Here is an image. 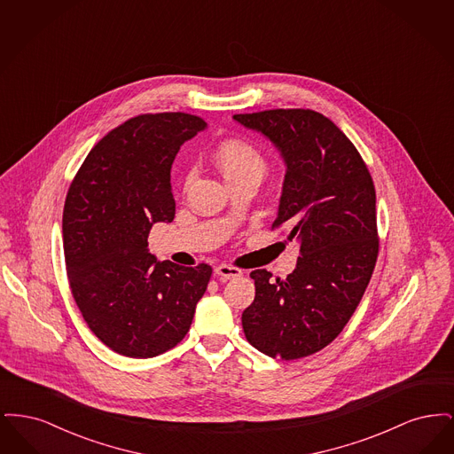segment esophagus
Instances as JSON below:
<instances>
[{"label": "esophagus", "mask_w": 454, "mask_h": 454, "mask_svg": "<svg viewBox=\"0 0 454 454\" xmlns=\"http://www.w3.org/2000/svg\"><path fill=\"white\" fill-rule=\"evenodd\" d=\"M215 272H216L219 278H223V279H233V278H239V276H241V270H239L238 267L230 265V263H221V265H217L216 269H215Z\"/></svg>", "instance_id": "34e87169"}]
</instances>
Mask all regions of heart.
I'll list each match as a JSON object with an SVG mask.
<instances>
[{
	"label": "heart",
	"instance_id": "b5f03b06",
	"mask_svg": "<svg viewBox=\"0 0 454 454\" xmlns=\"http://www.w3.org/2000/svg\"><path fill=\"white\" fill-rule=\"evenodd\" d=\"M216 163L228 182H235L247 176H255L262 180L263 175L267 173V160L263 158V154L254 145L241 139L223 141L217 146ZM194 168L185 173V178H184L185 191L194 182Z\"/></svg>",
	"mask_w": 454,
	"mask_h": 454
}]
</instances>
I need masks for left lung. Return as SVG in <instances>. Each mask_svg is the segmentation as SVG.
<instances>
[{"label": "left lung", "instance_id": "8db88e82", "mask_svg": "<svg viewBox=\"0 0 454 454\" xmlns=\"http://www.w3.org/2000/svg\"><path fill=\"white\" fill-rule=\"evenodd\" d=\"M233 119L281 150L287 172L272 230L287 228L301 254L286 279L252 270L255 300L241 315L243 332L270 357L301 359L335 340L372 276L374 182L352 141L320 112L272 108Z\"/></svg>", "mask_w": 454, "mask_h": 454}]
</instances>
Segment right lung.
<instances>
[{"label":"right lung","mask_w":454,"mask_h":454,"mask_svg":"<svg viewBox=\"0 0 454 454\" xmlns=\"http://www.w3.org/2000/svg\"><path fill=\"white\" fill-rule=\"evenodd\" d=\"M207 124L185 112L141 114L88 153L66 195V272L88 328L128 357H154L187 335L213 269L156 262L148 237L172 223L180 146Z\"/></svg>","instance_id":"add662e5"}]
</instances>
